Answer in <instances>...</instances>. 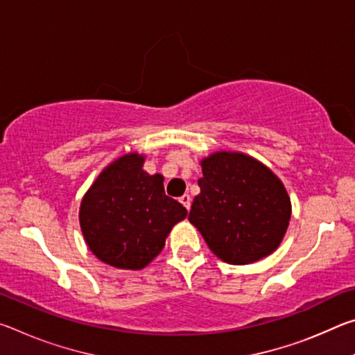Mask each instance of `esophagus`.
<instances>
[{"label":"esophagus","instance_id":"1","mask_svg":"<svg viewBox=\"0 0 355 355\" xmlns=\"http://www.w3.org/2000/svg\"><path fill=\"white\" fill-rule=\"evenodd\" d=\"M180 202H182V205H183L186 209L191 208V196H189V194H183L182 197H180Z\"/></svg>","mask_w":355,"mask_h":355}]
</instances>
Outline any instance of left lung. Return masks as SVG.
<instances>
[{"mask_svg": "<svg viewBox=\"0 0 355 355\" xmlns=\"http://www.w3.org/2000/svg\"><path fill=\"white\" fill-rule=\"evenodd\" d=\"M200 166V194L192 202L189 222L213 254L228 264L271 255L291 218V200L279 177L239 152L211 153Z\"/></svg>", "mask_w": 355, "mask_h": 355, "instance_id": "1", "label": "left lung"}]
</instances>
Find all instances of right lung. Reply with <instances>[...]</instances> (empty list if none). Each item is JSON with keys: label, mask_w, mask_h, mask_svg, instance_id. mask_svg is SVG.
<instances>
[{"label": "right lung", "mask_w": 355, "mask_h": 355, "mask_svg": "<svg viewBox=\"0 0 355 355\" xmlns=\"http://www.w3.org/2000/svg\"><path fill=\"white\" fill-rule=\"evenodd\" d=\"M146 156L127 153L101 171L80 207L92 254L119 269H142L163 250L186 208L164 192V177L142 169Z\"/></svg>", "instance_id": "add662e5"}]
</instances>
